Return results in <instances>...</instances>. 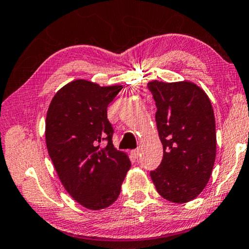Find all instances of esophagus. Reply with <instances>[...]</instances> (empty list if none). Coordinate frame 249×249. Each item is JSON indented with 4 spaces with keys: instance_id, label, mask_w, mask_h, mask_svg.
Returning a JSON list of instances; mask_svg holds the SVG:
<instances>
[{
    "instance_id": "34e87169",
    "label": "esophagus",
    "mask_w": 249,
    "mask_h": 249,
    "mask_svg": "<svg viewBox=\"0 0 249 249\" xmlns=\"http://www.w3.org/2000/svg\"><path fill=\"white\" fill-rule=\"evenodd\" d=\"M139 153H140L139 149H133V150H131V156H132L133 160H138Z\"/></svg>"
}]
</instances>
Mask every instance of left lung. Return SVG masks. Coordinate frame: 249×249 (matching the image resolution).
I'll use <instances>...</instances> for the list:
<instances>
[{
  "mask_svg": "<svg viewBox=\"0 0 249 249\" xmlns=\"http://www.w3.org/2000/svg\"><path fill=\"white\" fill-rule=\"evenodd\" d=\"M156 104L163 160L150 171L157 192L168 201L196 199L207 185L215 160V121L208 95L190 82L147 84Z\"/></svg>",
  "mask_w": 249,
  "mask_h": 249,
  "instance_id": "obj_1",
  "label": "left lung"
}]
</instances>
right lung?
<instances>
[{
    "label": "right lung",
    "mask_w": 249,
    "mask_h": 249,
    "mask_svg": "<svg viewBox=\"0 0 249 249\" xmlns=\"http://www.w3.org/2000/svg\"><path fill=\"white\" fill-rule=\"evenodd\" d=\"M121 89L74 81L56 93L47 112L46 143L57 174L71 197L91 210L118 199L131 166L114 148L107 119V106Z\"/></svg>",
    "instance_id": "1"
}]
</instances>
